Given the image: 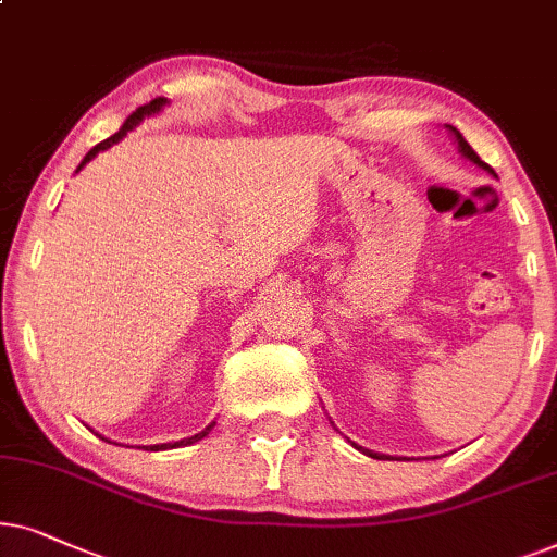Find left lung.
Masks as SVG:
<instances>
[{
  "label": "left lung",
  "mask_w": 557,
  "mask_h": 557,
  "mask_svg": "<svg viewBox=\"0 0 557 557\" xmlns=\"http://www.w3.org/2000/svg\"><path fill=\"white\" fill-rule=\"evenodd\" d=\"M446 129H448V135H450V137H454V143L458 145V152H461L466 160H471V162H473V165H476V168H481V170H486V173H488V175H494V177H496V173H494V168H488V165H486V162H484V160H481V158H479V154L471 150V145H469V143H466V139H463V135H461V132H458L456 127H450V124H446ZM348 443H351V441H348ZM351 446H354L356 450H361V454H364V456H372V458H382L380 454H374V450H369V448H361V446H356V443H351Z\"/></svg>",
  "instance_id": "8db88e82"
}]
</instances>
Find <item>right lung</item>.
<instances>
[{"label":"right lung","mask_w":557,"mask_h":557,"mask_svg":"<svg viewBox=\"0 0 557 557\" xmlns=\"http://www.w3.org/2000/svg\"><path fill=\"white\" fill-rule=\"evenodd\" d=\"M168 103H170V101L165 99V96H158V99H152L150 103H145V107H139L137 111H132V114L127 116V122L122 124V129H119L116 135L107 137V139H103V143H99V145L91 147V150L86 152V158L81 160V165L76 168V173H81V170H84L86 162H91V160L96 158V154L103 152V150H109L111 145H116V143H119V139H124V137H127V132L135 129L137 124H143L145 119H150V116H154V114H160V111L165 109ZM213 425H216V422H211V425H206V428L201 430V433L190 435V438H183V441H175V443H158V446H143V448H147V450H168V448H183V446H190V443H196V441L206 438V435H209L211 430H213ZM103 441H107V438H103Z\"/></svg>","instance_id":"add662e5"}]
</instances>
